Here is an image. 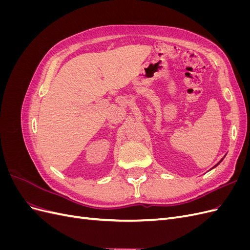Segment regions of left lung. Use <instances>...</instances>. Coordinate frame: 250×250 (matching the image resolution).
<instances>
[{
	"label": "left lung",
	"mask_w": 250,
	"mask_h": 250,
	"mask_svg": "<svg viewBox=\"0 0 250 250\" xmlns=\"http://www.w3.org/2000/svg\"><path fill=\"white\" fill-rule=\"evenodd\" d=\"M223 158H224V157H223ZM223 158H222V160H221V161H220V162H219V163H218V164H217V165H215V166H214V167H213V168H215V167H217V166H218V165H219V164H220V163H221V162H222V161H223Z\"/></svg>",
	"instance_id": "1"
}]
</instances>
